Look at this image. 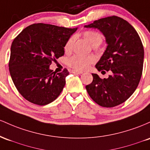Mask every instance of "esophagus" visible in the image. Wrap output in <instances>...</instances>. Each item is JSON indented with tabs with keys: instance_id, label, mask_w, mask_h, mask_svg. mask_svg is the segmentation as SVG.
<instances>
[{
	"instance_id": "34e87169",
	"label": "esophagus",
	"mask_w": 150,
	"mask_h": 150,
	"mask_svg": "<svg viewBox=\"0 0 150 150\" xmlns=\"http://www.w3.org/2000/svg\"><path fill=\"white\" fill-rule=\"evenodd\" d=\"M71 73L73 74H83V72L80 71H76V70H72Z\"/></svg>"
}]
</instances>
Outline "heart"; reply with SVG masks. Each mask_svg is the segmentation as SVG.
<instances>
[{"mask_svg": "<svg viewBox=\"0 0 150 150\" xmlns=\"http://www.w3.org/2000/svg\"><path fill=\"white\" fill-rule=\"evenodd\" d=\"M84 38L92 46L98 47L101 44L103 41V36L98 32L94 30H87L83 33ZM76 40L75 35H72L67 40L64 45L65 52H70L73 49ZM93 59L91 57H84L80 55H74L70 57L68 59L69 66L76 70H85L89 67L91 64L93 62Z\"/></svg>", "mask_w": 150, "mask_h": 150, "instance_id": "1", "label": "heart"}]
</instances>
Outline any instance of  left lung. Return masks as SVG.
Returning a JSON list of instances; mask_svg holds the SVG:
<instances>
[{
	"label": "left lung",
	"instance_id": "obj_1",
	"mask_svg": "<svg viewBox=\"0 0 150 150\" xmlns=\"http://www.w3.org/2000/svg\"><path fill=\"white\" fill-rule=\"evenodd\" d=\"M84 28H97L104 35L107 47L96 68L112 72L103 79L92 74L87 92L102 107L120 105L132 95L142 76L144 48L140 38L128 22L117 16L101 18Z\"/></svg>",
	"mask_w": 150,
	"mask_h": 150
}]
</instances>
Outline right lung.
<instances>
[{
    "label": "right lung",
    "instance_id": "add662e5",
    "mask_svg": "<svg viewBox=\"0 0 150 150\" xmlns=\"http://www.w3.org/2000/svg\"><path fill=\"white\" fill-rule=\"evenodd\" d=\"M76 28L37 23L25 28L13 40L9 71L19 93L39 105L50 103L66 83L69 71L57 73L50 69L52 62L64 54V45Z\"/></svg>",
    "mask_w": 150,
    "mask_h": 150
}]
</instances>
